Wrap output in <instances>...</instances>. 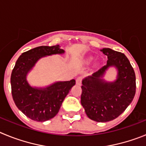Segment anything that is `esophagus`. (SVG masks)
<instances>
[{"label":"esophagus","instance_id":"obj_1","mask_svg":"<svg viewBox=\"0 0 146 146\" xmlns=\"http://www.w3.org/2000/svg\"><path fill=\"white\" fill-rule=\"evenodd\" d=\"M76 84L81 85V81H82V77L81 76H78V78H76Z\"/></svg>","mask_w":146,"mask_h":146}]
</instances>
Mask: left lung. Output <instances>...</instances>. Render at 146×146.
I'll return each mask as SVG.
<instances>
[{
    "instance_id": "obj_1",
    "label": "left lung",
    "mask_w": 146,
    "mask_h": 146,
    "mask_svg": "<svg viewBox=\"0 0 146 146\" xmlns=\"http://www.w3.org/2000/svg\"><path fill=\"white\" fill-rule=\"evenodd\" d=\"M107 64L82 81L81 105L90 119L98 122L112 121L120 115L132 102L136 92L133 68L124 54L105 48ZM117 68V79L106 82L102 77L109 66Z\"/></svg>"
}]
</instances>
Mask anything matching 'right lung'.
<instances>
[{
	"label": "right lung",
	"instance_id": "right-lung-1",
	"mask_svg": "<svg viewBox=\"0 0 146 146\" xmlns=\"http://www.w3.org/2000/svg\"><path fill=\"white\" fill-rule=\"evenodd\" d=\"M64 52L59 45L41 46L22 53L16 62L11 76L12 98L19 110L32 120L45 121L54 117L76 81H58L46 88L32 87L26 79L27 74L41 57Z\"/></svg>",
	"mask_w": 146,
	"mask_h": 146
}]
</instances>
